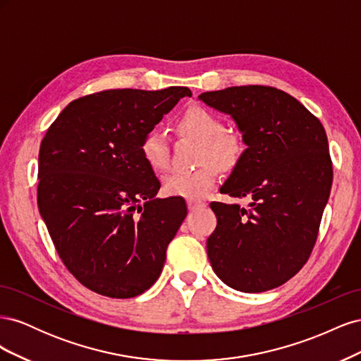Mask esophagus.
Masks as SVG:
<instances>
[{"label": "esophagus", "instance_id": "obj_1", "mask_svg": "<svg viewBox=\"0 0 361 361\" xmlns=\"http://www.w3.org/2000/svg\"><path fill=\"white\" fill-rule=\"evenodd\" d=\"M204 203L203 202H195V200H188V209L190 211H195L199 209V207H203Z\"/></svg>", "mask_w": 361, "mask_h": 361}]
</instances>
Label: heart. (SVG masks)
<instances>
[{
    "label": "heart",
    "instance_id": "obj_1",
    "mask_svg": "<svg viewBox=\"0 0 361 361\" xmlns=\"http://www.w3.org/2000/svg\"><path fill=\"white\" fill-rule=\"evenodd\" d=\"M176 130L182 137L199 141L197 164L192 171H176L164 179V190L183 199H200L216 183V169L231 170L244 154L243 137L226 129L223 120L203 106H190L176 118ZM140 154L147 166L164 171L170 164L167 138L159 130H149L140 143Z\"/></svg>",
    "mask_w": 361,
    "mask_h": 361
}]
</instances>
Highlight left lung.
Instances as JSON below:
<instances>
[{"label": "left lung", "instance_id": "1", "mask_svg": "<svg viewBox=\"0 0 361 361\" xmlns=\"http://www.w3.org/2000/svg\"><path fill=\"white\" fill-rule=\"evenodd\" d=\"M199 99L231 114L247 145L220 191L251 199L248 209L211 203L216 227L207 238V257L236 290L281 286L309 260L329 202L333 162L325 129L276 87H228Z\"/></svg>", "mask_w": 361, "mask_h": 361}]
</instances>
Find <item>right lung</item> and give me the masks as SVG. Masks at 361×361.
Masks as SVG:
<instances>
[{"label":"right lung","mask_w":361,"mask_h":361,"mask_svg":"<svg viewBox=\"0 0 361 361\" xmlns=\"http://www.w3.org/2000/svg\"><path fill=\"white\" fill-rule=\"evenodd\" d=\"M183 96L187 87L85 94L40 143V215L64 267L104 297L133 298L154 285L187 216L182 199L155 197L161 183L140 154L145 134Z\"/></svg>","instance_id":"obj_1"}]
</instances>
